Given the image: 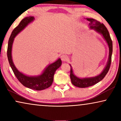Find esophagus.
<instances>
[{
  "instance_id": "34e87169",
  "label": "esophagus",
  "mask_w": 121,
  "mask_h": 121,
  "mask_svg": "<svg viewBox=\"0 0 121 121\" xmlns=\"http://www.w3.org/2000/svg\"><path fill=\"white\" fill-rule=\"evenodd\" d=\"M61 59H62V61H67L68 59V56L67 54H63V55L61 56Z\"/></svg>"
}]
</instances>
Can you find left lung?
<instances>
[{
	"instance_id": "8db88e82",
	"label": "left lung",
	"mask_w": 121,
	"mask_h": 121,
	"mask_svg": "<svg viewBox=\"0 0 121 121\" xmlns=\"http://www.w3.org/2000/svg\"><path fill=\"white\" fill-rule=\"evenodd\" d=\"M86 19L87 21L90 22L89 24L90 29L94 30L97 33L100 34L106 42L109 48V55L107 64L105 67L104 68V70H102V72L100 74L94 77L82 78L77 77L74 74L72 65L69 64L70 66V77L72 83L75 86L82 87V88L89 87L95 85L97 82H100L101 80H102L104 78V77H105V75L108 73L109 69H110L111 63V57L112 54V41L111 39L110 34H109L108 31L107 30V28L106 27V26L103 24H101L100 22L94 19L86 18Z\"/></svg>"
}]
</instances>
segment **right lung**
<instances>
[{"mask_svg":"<svg viewBox=\"0 0 121 121\" xmlns=\"http://www.w3.org/2000/svg\"><path fill=\"white\" fill-rule=\"evenodd\" d=\"M35 20L34 16H28L23 19L11 33L8 42L7 56L10 65L15 75L23 85L35 90H42L49 87L52 84L56 70L62 65V60L58 58L55 62L48 65L42 73L39 75L29 76L20 72L14 65L12 59V47L14 39L29 24Z\"/></svg>","mask_w":121,"mask_h":121,"instance_id":"1","label":"right lung"}]
</instances>
